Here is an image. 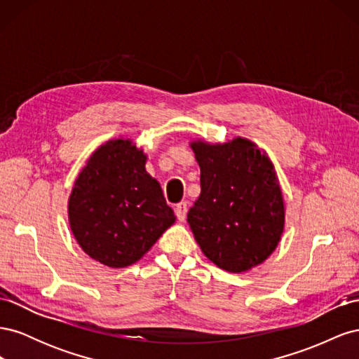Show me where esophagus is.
Returning a JSON list of instances; mask_svg holds the SVG:
<instances>
[{
	"mask_svg": "<svg viewBox=\"0 0 359 359\" xmlns=\"http://www.w3.org/2000/svg\"><path fill=\"white\" fill-rule=\"evenodd\" d=\"M175 214H177V219H178L180 222L186 220V215H187V203H186V202H180V203L175 206Z\"/></svg>",
	"mask_w": 359,
	"mask_h": 359,
	"instance_id": "1",
	"label": "esophagus"
}]
</instances>
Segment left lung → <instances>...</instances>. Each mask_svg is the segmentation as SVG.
Returning a JSON list of instances; mask_svg holds the SVG:
<instances>
[{
	"label": "left lung",
	"instance_id": "1",
	"mask_svg": "<svg viewBox=\"0 0 359 359\" xmlns=\"http://www.w3.org/2000/svg\"><path fill=\"white\" fill-rule=\"evenodd\" d=\"M201 168V196L187 222L203 255L244 273L274 252L285 229V203L273 163L252 140L190 144Z\"/></svg>",
	"mask_w": 359,
	"mask_h": 359
}]
</instances>
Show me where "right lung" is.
Masks as SVG:
<instances>
[{
	"mask_svg": "<svg viewBox=\"0 0 359 359\" xmlns=\"http://www.w3.org/2000/svg\"><path fill=\"white\" fill-rule=\"evenodd\" d=\"M145 163L132 140L112 139L94 151L74 181L70 229L83 252L106 266L133 265L175 223Z\"/></svg>",
	"mask_w": 359,
	"mask_h": 359,
	"instance_id": "right-lung-1",
	"label": "right lung"
}]
</instances>
